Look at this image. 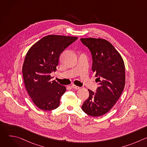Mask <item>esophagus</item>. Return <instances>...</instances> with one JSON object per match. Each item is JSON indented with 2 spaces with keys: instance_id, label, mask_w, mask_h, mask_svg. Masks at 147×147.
<instances>
[{
  "instance_id": "obj_1",
  "label": "esophagus",
  "mask_w": 147,
  "mask_h": 147,
  "mask_svg": "<svg viewBox=\"0 0 147 147\" xmlns=\"http://www.w3.org/2000/svg\"><path fill=\"white\" fill-rule=\"evenodd\" d=\"M71 87L73 88H74V89H76V90H79V89L80 88V87L76 86H75V85H72Z\"/></svg>"
}]
</instances>
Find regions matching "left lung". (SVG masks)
Segmentation results:
<instances>
[{
  "mask_svg": "<svg viewBox=\"0 0 147 147\" xmlns=\"http://www.w3.org/2000/svg\"><path fill=\"white\" fill-rule=\"evenodd\" d=\"M80 40L91 52L92 70L99 85L95 92L88 90L89 97L84 102L82 109L90 116H100L111 109L124 90V61L117 50L105 39L90 38Z\"/></svg>",
  "mask_w": 147,
  "mask_h": 147,
  "instance_id": "1",
  "label": "left lung"
}]
</instances>
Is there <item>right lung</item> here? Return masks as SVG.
<instances>
[{
	"mask_svg": "<svg viewBox=\"0 0 147 147\" xmlns=\"http://www.w3.org/2000/svg\"><path fill=\"white\" fill-rule=\"evenodd\" d=\"M78 39L77 37L48 35L28 50L23 66L26 88L32 102L39 109L51 111L60 105L66 87L56 81L51 74L56 70L61 53Z\"/></svg>",
	"mask_w": 147,
	"mask_h": 147,
	"instance_id": "right-lung-1",
	"label": "right lung"
}]
</instances>
